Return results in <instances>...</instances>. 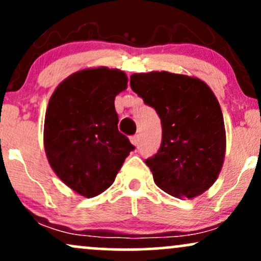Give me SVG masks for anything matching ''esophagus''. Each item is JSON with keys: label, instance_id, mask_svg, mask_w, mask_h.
<instances>
[{"label": "esophagus", "instance_id": "esophagus-1", "mask_svg": "<svg viewBox=\"0 0 261 261\" xmlns=\"http://www.w3.org/2000/svg\"><path fill=\"white\" fill-rule=\"evenodd\" d=\"M130 141H131V143H133L134 146H137V145H139V136H137V135H135V136H131Z\"/></svg>", "mask_w": 261, "mask_h": 261}]
</instances>
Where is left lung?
I'll list each match as a JSON object with an SVG mask.
<instances>
[{
	"mask_svg": "<svg viewBox=\"0 0 261 261\" xmlns=\"http://www.w3.org/2000/svg\"><path fill=\"white\" fill-rule=\"evenodd\" d=\"M130 86L161 119V147L146 160L155 185L178 199L201 195L216 181L226 154L216 95L200 79L167 71L131 74Z\"/></svg>",
	"mask_w": 261,
	"mask_h": 261,
	"instance_id": "8db88e82",
	"label": "left lung"
}]
</instances>
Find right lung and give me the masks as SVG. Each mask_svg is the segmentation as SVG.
I'll list each match as a JSON object with an SVG mask.
<instances>
[{
    "instance_id": "1",
    "label": "right lung",
    "mask_w": 261,
    "mask_h": 261,
    "mask_svg": "<svg viewBox=\"0 0 261 261\" xmlns=\"http://www.w3.org/2000/svg\"><path fill=\"white\" fill-rule=\"evenodd\" d=\"M127 87L116 68H85L62 81L45 113L44 148L55 174L81 196L94 197L115 180L135 148L119 133L114 100Z\"/></svg>"
}]
</instances>
